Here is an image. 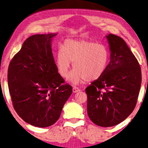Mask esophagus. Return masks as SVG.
<instances>
[{"label":"esophagus","mask_w":148,"mask_h":148,"mask_svg":"<svg viewBox=\"0 0 148 148\" xmlns=\"http://www.w3.org/2000/svg\"><path fill=\"white\" fill-rule=\"evenodd\" d=\"M79 91H80V89L76 86H74L73 88V93H77Z\"/></svg>","instance_id":"34e87169"}]
</instances>
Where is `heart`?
I'll use <instances>...</instances> for the list:
<instances>
[{
  "label": "heart",
  "instance_id": "b5f03b06",
  "mask_svg": "<svg viewBox=\"0 0 148 148\" xmlns=\"http://www.w3.org/2000/svg\"><path fill=\"white\" fill-rule=\"evenodd\" d=\"M110 52L106 45L85 39H67L58 48L56 63L58 71L66 77L71 62L74 69L67 79L77 85L84 81L98 79L108 66Z\"/></svg>",
  "mask_w": 148,
  "mask_h": 148
}]
</instances>
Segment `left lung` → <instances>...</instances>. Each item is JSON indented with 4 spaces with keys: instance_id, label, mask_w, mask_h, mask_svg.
Segmentation results:
<instances>
[{
    "instance_id": "obj_1",
    "label": "left lung",
    "mask_w": 148,
    "mask_h": 148,
    "mask_svg": "<svg viewBox=\"0 0 148 148\" xmlns=\"http://www.w3.org/2000/svg\"><path fill=\"white\" fill-rule=\"evenodd\" d=\"M110 62L102 75L85 89L87 113L94 124L113 127L130 115L141 86V69L125 41L119 36H106Z\"/></svg>"
}]
</instances>
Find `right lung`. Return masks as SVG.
Masks as SVG:
<instances>
[{"label":"right lung","instance_id":"1","mask_svg":"<svg viewBox=\"0 0 148 148\" xmlns=\"http://www.w3.org/2000/svg\"><path fill=\"white\" fill-rule=\"evenodd\" d=\"M57 33L27 38L10 63L8 83L14 110L26 123L47 127L57 121L72 94L58 72L52 52Z\"/></svg>","mask_w":148,"mask_h":148}]
</instances>
